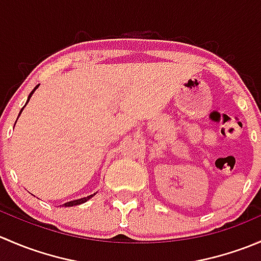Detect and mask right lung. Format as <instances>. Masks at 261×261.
Returning <instances> with one entry per match:
<instances>
[{"instance_id":"right-lung-1","label":"right lung","mask_w":261,"mask_h":261,"mask_svg":"<svg viewBox=\"0 0 261 261\" xmlns=\"http://www.w3.org/2000/svg\"><path fill=\"white\" fill-rule=\"evenodd\" d=\"M38 87H39V84H38V86H36V87H35V88H34V89H33V91H31V93H30V94H29V97H28V101H26L25 106H26V105H28V103H29V101H30L31 96H33V94H34V92H35V91H36V89H38ZM25 106H23V107H25ZM23 107H22V109H21V111H20V114H18V116H20V115H21V112H22ZM15 123H16V122H15ZM96 193H97V192H96ZM96 193L91 194V196H87V197H84V198H80V199H74V201H69V202H67V203L62 204V206H63V207H73V206H78V204H82V203H84V202H87V201H88V199H91V198H92V197H93V196H96Z\"/></svg>"}]
</instances>
